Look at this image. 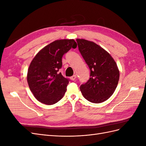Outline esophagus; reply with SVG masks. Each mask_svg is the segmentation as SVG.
<instances>
[{
    "label": "esophagus",
    "mask_w": 146,
    "mask_h": 146,
    "mask_svg": "<svg viewBox=\"0 0 146 146\" xmlns=\"http://www.w3.org/2000/svg\"><path fill=\"white\" fill-rule=\"evenodd\" d=\"M76 78H77V76H76V75H74L73 76L70 77V80H75Z\"/></svg>",
    "instance_id": "34e87169"
}]
</instances>
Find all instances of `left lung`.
<instances>
[{
    "label": "left lung",
    "instance_id": "8db88e82",
    "mask_svg": "<svg viewBox=\"0 0 146 146\" xmlns=\"http://www.w3.org/2000/svg\"><path fill=\"white\" fill-rule=\"evenodd\" d=\"M78 50L90 69V78L80 89L86 100L99 104L108 99L115 91L119 70L109 53L95 42L77 39Z\"/></svg>",
    "mask_w": 146,
    "mask_h": 146
}]
</instances>
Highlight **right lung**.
Segmentation results:
<instances>
[{
	"label": "right lung",
	"instance_id": "right-lung-1",
	"mask_svg": "<svg viewBox=\"0 0 146 146\" xmlns=\"http://www.w3.org/2000/svg\"><path fill=\"white\" fill-rule=\"evenodd\" d=\"M77 46L74 39L56 40L34 57L28 69L27 82L35 98L40 102L53 105L63 98L69 80L58 73L62 67V57Z\"/></svg>",
	"mask_w": 146,
	"mask_h": 146
}]
</instances>
